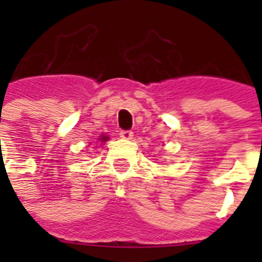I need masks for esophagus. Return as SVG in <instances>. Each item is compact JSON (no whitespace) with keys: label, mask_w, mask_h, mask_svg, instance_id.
<instances>
[{"label":"esophagus","mask_w":262,"mask_h":262,"mask_svg":"<svg viewBox=\"0 0 262 262\" xmlns=\"http://www.w3.org/2000/svg\"><path fill=\"white\" fill-rule=\"evenodd\" d=\"M119 135H120V138H122V139L129 140V139H133L134 133H133V131H129V129H127V131H126V129H123V131H120Z\"/></svg>","instance_id":"obj_1"}]
</instances>
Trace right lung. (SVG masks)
<instances>
[{
	"label": "right lung",
	"mask_w": 262,
	"mask_h": 262,
	"mask_svg": "<svg viewBox=\"0 0 262 262\" xmlns=\"http://www.w3.org/2000/svg\"><path fill=\"white\" fill-rule=\"evenodd\" d=\"M98 140H99V142H101V143H105V142H107V140H108V136H107V135H101V136H99V138H98Z\"/></svg>",
	"instance_id": "add662e5"
}]
</instances>
